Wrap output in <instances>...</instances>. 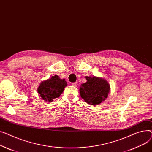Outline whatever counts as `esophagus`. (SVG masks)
<instances>
[{"mask_svg":"<svg viewBox=\"0 0 152 152\" xmlns=\"http://www.w3.org/2000/svg\"><path fill=\"white\" fill-rule=\"evenodd\" d=\"M72 85L73 86H75V87H76V86H77V85H78V83H77V82L72 83Z\"/></svg>","mask_w":152,"mask_h":152,"instance_id":"esophagus-1","label":"esophagus"}]
</instances>
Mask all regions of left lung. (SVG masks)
<instances>
[{
    "label": "left lung",
    "mask_w": 152,
    "mask_h": 152,
    "mask_svg": "<svg viewBox=\"0 0 152 152\" xmlns=\"http://www.w3.org/2000/svg\"><path fill=\"white\" fill-rule=\"evenodd\" d=\"M86 82L81 85L80 94L88 104L96 105L101 104L107 97L110 86L105 79L98 77H86Z\"/></svg>",
    "instance_id": "1"
}]
</instances>
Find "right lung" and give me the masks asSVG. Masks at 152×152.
I'll return each mask as SVG.
<instances>
[{"mask_svg": "<svg viewBox=\"0 0 152 152\" xmlns=\"http://www.w3.org/2000/svg\"><path fill=\"white\" fill-rule=\"evenodd\" d=\"M67 83L65 79H61L58 75L42 82L37 88L41 99L51 102L53 99L60 96Z\"/></svg>", "mask_w": 152, "mask_h": 152, "instance_id": "add662e5", "label": "right lung"}]
</instances>
